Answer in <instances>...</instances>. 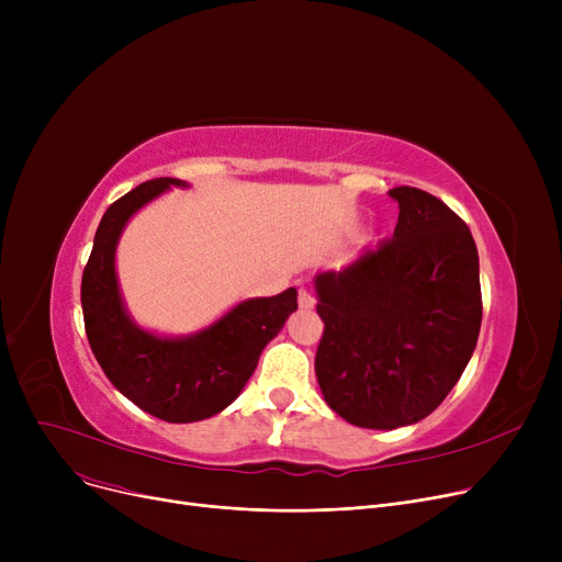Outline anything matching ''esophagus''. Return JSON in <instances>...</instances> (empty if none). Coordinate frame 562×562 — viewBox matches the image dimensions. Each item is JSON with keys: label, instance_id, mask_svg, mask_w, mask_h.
I'll use <instances>...</instances> for the list:
<instances>
[{"label": "esophagus", "instance_id": "1", "mask_svg": "<svg viewBox=\"0 0 562 562\" xmlns=\"http://www.w3.org/2000/svg\"><path fill=\"white\" fill-rule=\"evenodd\" d=\"M299 305L303 307V310H312L314 307V296L312 293L303 286V289H299Z\"/></svg>", "mask_w": 562, "mask_h": 562}]
</instances>
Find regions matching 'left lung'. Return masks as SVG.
<instances>
[{
	"instance_id": "left-lung-1",
	"label": "left lung",
	"mask_w": 562,
	"mask_h": 562,
	"mask_svg": "<svg viewBox=\"0 0 562 562\" xmlns=\"http://www.w3.org/2000/svg\"><path fill=\"white\" fill-rule=\"evenodd\" d=\"M394 236L344 271L318 273L316 348L323 398L360 428L417 424L447 398L476 348L483 299L479 250L439 198L396 187Z\"/></svg>"
}]
</instances>
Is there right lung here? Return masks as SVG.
I'll return each instance as SVG.
<instances>
[{
    "instance_id": "1",
    "label": "right lung",
    "mask_w": 562,
    "mask_h": 562,
    "mask_svg": "<svg viewBox=\"0 0 562 562\" xmlns=\"http://www.w3.org/2000/svg\"><path fill=\"white\" fill-rule=\"evenodd\" d=\"M170 187L187 182L157 177L104 212L81 276V310L88 344L113 387L157 419L191 424L218 415L241 394L263 346L299 310V293L291 286L271 299L244 301L191 337L166 339L140 330L117 289L115 246L125 223Z\"/></svg>"
}]
</instances>
